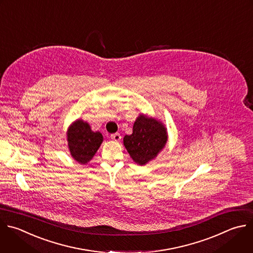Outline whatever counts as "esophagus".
<instances>
[{"instance_id":"obj_1","label":"esophagus","mask_w":253,"mask_h":253,"mask_svg":"<svg viewBox=\"0 0 253 253\" xmlns=\"http://www.w3.org/2000/svg\"><path fill=\"white\" fill-rule=\"evenodd\" d=\"M110 137H111V139H112V140H114V141H116V142H119V141L121 140V136H120V134H119V133L112 134Z\"/></svg>"}]
</instances>
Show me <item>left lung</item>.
Wrapping results in <instances>:
<instances>
[{
    "instance_id": "8db88e82",
    "label": "left lung",
    "mask_w": 253,
    "mask_h": 253,
    "mask_svg": "<svg viewBox=\"0 0 253 253\" xmlns=\"http://www.w3.org/2000/svg\"><path fill=\"white\" fill-rule=\"evenodd\" d=\"M167 142L165 127L153 118L140 115L133 125V133L124 137V146L131 158L145 165L155 158Z\"/></svg>"
}]
</instances>
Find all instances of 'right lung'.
I'll list each match as a JSON object with an SVG mask.
<instances>
[{"mask_svg":"<svg viewBox=\"0 0 253 253\" xmlns=\"http://www.w3.org/2000/svg\"><path fill=\"white\" fill-rule=\"evenodd\" d=\"M67 140L73 159L78 163L85 164L95 155L103 141V137L101 133L91 131L86 122L77 120L69 127Z\"/></svg>","mask_w":253,"mask_h":253,"instance_id":"obj_1","label":"right lung"}]
</instances>
